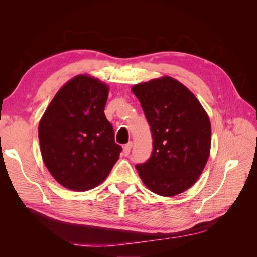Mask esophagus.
I'll return each instance as SVG.
<instances>
[{
  "mask_svg": "<svg viewBox=\"0 0 257 257\" xmlns=\"http://www.w3.org/2000/svg\"><path fill=\"white\" fill-rule=\"evenodd\" d=\"M132 147H133V143H132V142L127 143L125 146L123 147V153H124V155H125V157H127V155L130 154Z\"/></svg>",
  "mask_w": 257,
  "mask_h": 257,
  "instance_id": "obj_1",
  "label": "esophagus"
}]
</instances>
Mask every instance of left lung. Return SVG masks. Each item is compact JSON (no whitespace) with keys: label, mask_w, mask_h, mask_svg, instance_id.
<instances>
[{"label":"left lung","mask_w":257,"mask_h":257,"mask_svg":"<svg viewBox=\"0 0 257 257\" xmlns=\"http://www.w3.org/2000/svg\"><path fill=\"white\" fill-rule=\"evenodd\" d=\"M149 123L151 157L137 164L139 177L161 196H175L197 181L210 154L211 125L195 95L168 76L132 88Z\"/></svg>","instance_id":"8db88e82"}]
</instances>
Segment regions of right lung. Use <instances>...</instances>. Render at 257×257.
Here are the masks:
<instances>
[{"label":"right lung","instance_id":"add662e5","mask_svg":"<svg viewBox=\"0 0 257 257\" xmlns=\"http://www.w3.org/2000/svg\"><path fill=\"white\" fill-rule=\"evenodd\" d=\"M109 88L79 75L53 97L38 125L46 167L64 188L88 191L102 183L122 148L104 109Z\"/></svg>","mask_w":257,"mask_h":257}]
</instances>
